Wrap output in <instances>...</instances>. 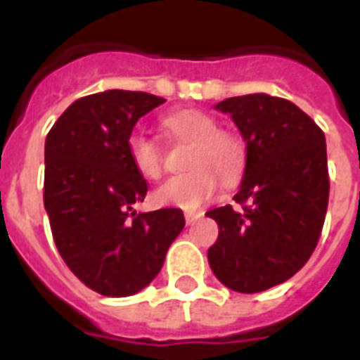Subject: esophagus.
<instances>
[{
	"instance_id": "1",
	"label": "esophagus",
	"mask_w": 360,
	"mask_h": 360,
	"mask_svg": "<svg viewBox=\"0 0 360 360\" xmlns=\"http://www.w3.org/2000/svg\"><path fill=\"white\" fill-rule=\"evenodd\" d=\"M202 216H204V212H187V214H185V221L191 226V224H195L196 219H200Z\"/></svg>"
}]
</instances>
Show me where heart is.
Segmentation results:
<instances>
[{
	"label": "heart",
	"instance_id": "1",
	"mask_svg": "<svg viewBox=\"0 0 360 360\" xmlns=\"http://www.w3.org/2000/svg\"><path fill=\"white\" fill-rule=\"evenodd\" d=\"M164 127L175 136L193 141L188 165L191 172L173 175L154 191V200L162 206H175L183 210H196L210 202L224 179L235 181L245 169L247 148L233 133L219 131V123L204 111H175L164 117ZM131 162L146 179H156L164 167L162 148L146 131L136 129L127 139Z\"/></svg>",
	"mask_w": 360,
	"mask_h": 360
}]
</instances>
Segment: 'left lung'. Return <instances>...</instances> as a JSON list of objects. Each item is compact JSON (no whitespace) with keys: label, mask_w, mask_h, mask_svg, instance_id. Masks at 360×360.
<instances>
[{"label":"left lung","mask_w":360,"mask_h":360,"mask_svg":"<svg viewBox=\"0 0 360 360\" xmlns=\"http://www.w3.org/2000/svg\"><path fill=\"white\" fill-rule=\"evenodd\" d=\"M247 142L241 187L231 204L206 212L218 221L208 249L214 276L239 293H260L293 278L322 233L330 177L326 136L293 102L268 94L227 98Z\"/></svg>","instance_id":"8db88e82"}]
</instances>
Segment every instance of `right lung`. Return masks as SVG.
I'll use <instances>...</instances> for the list:
<instances>
[{"label": "right lung", "mask_w": 360, "mask_h": 360, "mask_svg": "<svg viewBox=\"0 0 360 360\" xmlns=\"http://www.w3.org/2000/svg\"><path fill=\"white\" fill-rule=\"evenodd\" d=\"M164 98L105 90L79 98L46 136L44 206L59 255L82 283L129 297L162 270L185 227L179 208L136 214L148 183L131 162L127 139Z\"/></svg>", "instance_id": "1"}]
</instances>
